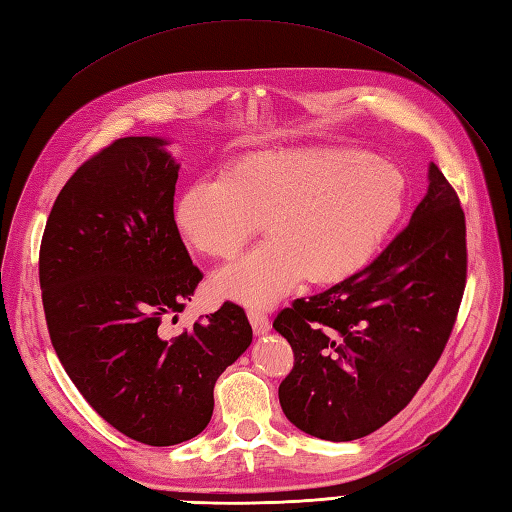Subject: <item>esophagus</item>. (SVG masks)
<instances>
[{
  "mask_svg": "<svg viewBox=\"0 0 512 512\" xmlns=\"http://www.w3.org/2000/svg\"><path fill=\"white\" fill-rule=\"evenodd\" d=\"M248 319L250 325H253V330L257 336H264L270 330V319L264 310L259 308H248Z\"/></svg>",
  "mask_w": 512,
  "mask_h": 512,
  "instance_id": "1",
  "label": "esophagus"
}]
</instances>
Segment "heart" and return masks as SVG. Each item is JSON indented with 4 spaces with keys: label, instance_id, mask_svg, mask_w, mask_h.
Listing matches in <instances>:
<instances>
[{
    "label": "heart",
    "instance_id": "1",
    "mask_svg": "<svg viewBox=\"0 0 512 512\" xmlns=\"http://www.w3.org/2000/svg\"><path fill=\"white\" fill-rule=\"evenodd\" d=\"M405 180L378 156L354 149H262L224 173L200 176L173 204L184 242L231 257L266 226L273 235L215 275V290L273 303L303 277L332 284L363 268L405 206Z\"/></svg>",
    "mask_w": 512,
    "mask_h": 512
}]
</instances>
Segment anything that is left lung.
Wrapping results in <instances>:
<instances>
[{"mask_svg": "<svg viewBox=\"0 0 512 512\" xmlns=\"http://www.w3.org/2000/svg\"><path fill=\"white\" fill-rule=\"evenodd\" d=\"M464 286V211L431 162L427 195L372 264L277 314L273 328L295 352L279 385L286 418L332 442L383 427L436 367Z\"/></svg>", "mask_w": 512, "mask_h": 512, "instance_id": "8db88e82", "label": "left lung"}]
</instances>
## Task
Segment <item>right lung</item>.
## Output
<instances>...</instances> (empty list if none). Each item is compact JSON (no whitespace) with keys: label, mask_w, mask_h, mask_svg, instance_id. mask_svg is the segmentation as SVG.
Instances as JSON below:
<instances>
[{"label":"right lung","mask_w":512,"mask_h":512,"mask_svg":"<svg viewBox=\"0 0 512 512\" xmlns=\"http://www.w3.org/2000/svg\"><path fill=\"white\" fill-rule=\"evenodd\" d=\"M167 145L129 136L83 162L54 200L39 250L63 369L103 420L151 447L204 431L215 380L253 341L231 301L176 339L162 334L202 281L173 222L180 165Z\"/></svg>","instance_id":"right-lung-1"}]
</instances>
